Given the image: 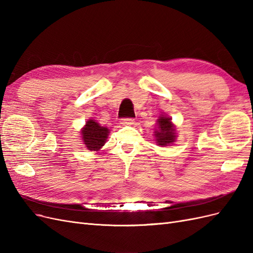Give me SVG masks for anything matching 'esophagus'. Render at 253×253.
<instances>
[{
	"label": "esophagus",
	"instance_id": "obj_1",
	"mask_svg": "<svg viewBox=\"0 0 253 253\" xmlns=\"http://www.w3.org/2000/svg\"><path fill=\"white\" fill-rule=\"evenodd\" d=\"M120 124L122 126H132L134 124V119L132 118H126V119H122L120 121Z\"/></svg>",
	"mask_w": 253,
	"mask_h": 253
}]
</instances>
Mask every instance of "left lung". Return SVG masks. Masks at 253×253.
I'll use <instances>...</instances> for the list:
<instances>
[{
  "instance_id": "obj_1",
  "label": "left lung",
  "mask_w": 253,
  "mask_h": 253,
  "mask_svg": "<svg viewBox=\"0 0 253 253\" xmlns=\"http://www.w3.org/2000/svg\"><path fill=\"white\" fill-rule=\"evenodd\" d=\"M176 126L172 122V118L167 116L165 113L160 114L156 120V127L154 128L155 142L159 147H168L176 141L177 131Z\"/></svg>"
}]
</instances>
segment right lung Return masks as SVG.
I'll return each instance as SVG.
<instances>
[{"label": "right lung", "mask_w": 253, "mask_h": 253, "mask_svg": "<svg viewBox=\"0 0 253 253\" xmlns=\"http://www.w3.org/2000/svg\"><path fill=\"white\" fill-rule=\"evenodd\" d=\"M80 133L84 147L89 151L98 152L106 142L110 129L105 126H101L94 119H88L81 128Z\"/></svg>", "instance_id": "obj_1"}]
</instances>
